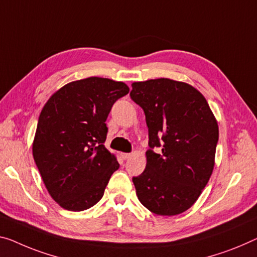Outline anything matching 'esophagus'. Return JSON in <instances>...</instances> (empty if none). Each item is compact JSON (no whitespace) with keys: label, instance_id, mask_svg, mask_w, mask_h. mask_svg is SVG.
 Returning <instances> with one entry per match:
<instances>
[{"label":"esophagus","instance_id":"obj_1","mask_svg":"<svg viewBox=\"0 0 257 257\" xmlns=\"http://www.w3.org/2000/svg\"><path fill=\"white\" fill-rule=\"evenodd\" d=\"M120 156H121V159H123V160H127V159H130V157H131V154H128V153H121Z\"/></svg>","mask_w":257,"mask_h":257}]
</instances>
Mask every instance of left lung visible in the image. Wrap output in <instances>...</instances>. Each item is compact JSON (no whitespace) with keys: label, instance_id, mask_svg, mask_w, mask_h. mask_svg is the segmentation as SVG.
Returning a JSON list of instances; mask_svg holds the SVG:
<instances>
[{"label":"left lung","instance_id":"left-lung-1","mask_svg":"<svg viewBox=\"0 0 257 257\" xmlns=\"http://www.w3.org/2000/svg\"><path fill=\"white\" fill-rule=\"evenodd\" d=\"M130 96L144 110L149 137L145 171L132 178L138 199L156 215H179L199 199L214 170L216 118L202 94L186 82H133Z\"/></svg>","mask_w":257,"mask_h":257}]
</instances>
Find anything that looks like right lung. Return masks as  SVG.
Segmentation results:
<instances>
[{"label": "right lung", "instance_id": "1", "mask_svg": "<svg viewBox=\"0 0 257 257\" xmlns=\"http://www.w3.org/2000/svg\"><path fill=\"white\" fill-rule=\"evenodd\" d=\"M128 90L121 81L90 77L63 86L43 106L33 157L50 196L66 210L96 204L119 168L104 147L105 120Z\"/></svg>", "mask_w": 257, "mask_h": 257}]
</instances>
